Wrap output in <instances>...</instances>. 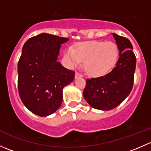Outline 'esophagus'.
Returning <instances> with one entry per match:
<instances>
[{
    "mask_svg": "<svg viewBox=\"0 0 151 151\" xmlns=\"http://www.w3.org/2000/svg\"><path fill=\"white\" fill-rule=\"evenodd\" d=\"M81 77H83V75H82L81 74H80V73H78V72H76V74H75V79L81 78Z\"/></svg>",
    "mask_w": 151,
    "mask_h": 151,
    "instance_id": "1",
    "label": "esophagus"
}]
</instances>
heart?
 Returning a JSON list of instances; mask_svg holds the SVG:
<instances>
[{"label": "heart", "mask_w": 151, "mask_h": 151, "mask_svg": "<svg viewBox=\"0 0 151 151\" xmlns=\"http://www.w3.org/2000/svg\"><path fill=\"white\" fill-rule=\"evenodd\" d=\"M119 58V49L112 42L93 41L68 47L64 53L66 64L71 68L84 62L86 73L92 77H102L110 72Z\"/></svg>", "instance_id": "b5f03b06"}]
</instances>
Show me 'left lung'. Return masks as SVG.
<instances>
[{
    "instance_id": "left-lung-1",
    "label": "left lung",
    "mask_w": 151,
    "mask_h": 151,
    "mask_svg": "<svg viewBox=\"0 0 151 151\" xmlns=\"http://www.w3.org/2000/svg\"><path fill=\"white\" fill-rule=\"evenodd\" d=\"M119 49L116 66L102 77L88 79L83 96L93 108L100 110L114 109L126 99L133 88L136 57L133 47L126 38L112 33Z\"/></svg>"
}]
</instances>
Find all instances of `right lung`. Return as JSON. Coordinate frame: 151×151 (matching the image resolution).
I'll use <instances>...</instances> for the list:
<instances>
[{
	"mask_svg": "<svg viewBox=\"0 0 151 151\" xmlns=\"http://www.w3.org/2000/svg\"><path fill=\"white\" fill-rule=\"evenodd\" d=\"M67 38L41 33L22 47L18 62V91L22 103L33 113L46 117L63 101V89L74 79V71L58 61Z\"/></svg>",
	"mask_w": 151,
	"mask_h": 151,
	"instance_id": "1",
	"label": "right lung"
}]
</instances>
